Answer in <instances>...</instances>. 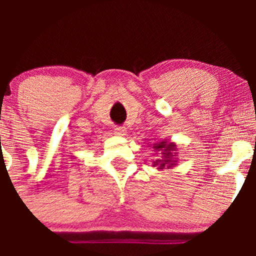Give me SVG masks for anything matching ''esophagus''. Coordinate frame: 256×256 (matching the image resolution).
Returning <instances> with one entry per match:
<instances>
[{
  "mask_svg": "<svg viewBox=\"0 0 256 256\" xmlns=\"http://www.w3.org/2000/svg\"><path fill=\"white\" fill-rule=\"evenodd\" d=\"M114 132L118 136H122V135H125L126 128H122V126H115V128H114Z\"/></svg>",
  "mask_w": 256,
  "mask_h": 256,
  "instance_id": "1",
  "label": "esophagus"
}]
</instances>
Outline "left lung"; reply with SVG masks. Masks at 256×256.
Returning <instances> with one entry per match:
<instances>
[{
    "instance_id": "left-lung-1",
    "label": "left lung",
    "mask_w": 256,
    "mask_h": 256,
    "mask_svg": "<svg viewBox=\"0 0 256 256\" xmlns=\"http://www.w3.org/2000/svg\"><path fill=\"white\" fill-rule=\"evenodd\" d=\"M174 144H167V142H160V144H154V148L156 150H164V152L162 154H164V160H162V161H160V160H157V162H154V164H158V161L161 162L160 164V168H164V166L167 164V162H172L171 161V157L174 156L172 154V151H174ZM170 164V166H171Z\"/></svg>"
}]
</instances>
